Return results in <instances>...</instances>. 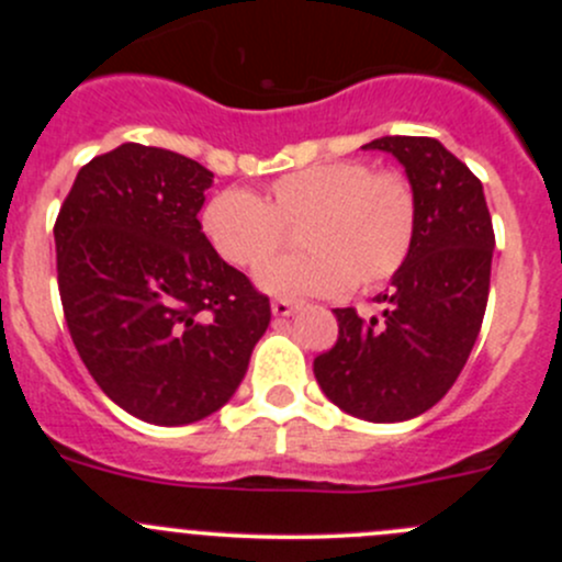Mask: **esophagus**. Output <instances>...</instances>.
Wrapping results in <instances>:
<instances>
[{
    "label": "esophagus",
    "mask_w": 562,
    "mask_h": 562,
    "mask_svg": "<svg viewBox=\"0 0 562 562\" xmlns=\"http://www.w3.org/2000/svg\"><path fill=\"white\" fill-rule=\"evenodd\" d=\"M296 310H299V302H291V299H274V302H271V313L277 317H288L296 313Z\"/></svg>",
    "instance_id": "34e87169"
}]
</instances>
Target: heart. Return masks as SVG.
Masks as SVG:
<instances>
[{"instance_id": "obj_1", "label": "heart", "mask_w": 562, "mask_h": 562, "mask_svg": "<svg viewBox=\"0 0 562 562\" xmlns=\"http://www.w3.org/2000/svg\"><path fill=\"white\" fill-rule=\"evenodd\" d=\"M201 228L231 266L252 269L296 228L304 249L269 260L258 285L274 296H337L389 282L411 258L418 234V198L394 168L331 160L277 176L260 198L223 190L203 206Z\"/></svg>"}]
</instances>
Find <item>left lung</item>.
<instances>
[{"label": "left lung", "mask_w": 562, "mask_h": 562, "mask_svg": "<svg viewBox=\"0 0 562 562\" xmlns=\"http://www.w3.org/2000/svg\"><path fill=\"white\" fill-rule=\"evenodd\" d=\"M364 149L405 168L418 198L416 245L375 299L383 317L334 310L339 337L313 370L339 411L391 424L422 416L454 386L484 321L495 231L481 181L440 140L386 135Z\"/></svg>", "instance_id": "obj_1"}]
</instances>
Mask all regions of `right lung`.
<instances>
[{
  "instance_id": "obj_1",
  "label": "right lung",
  "mask_w": 562,
  "mask_h": 562,
  "mask_svg": "<svg viewBox=\"0 0 562 562\" xmlns=\"http://www.w3.org/2000/svg\"><path fill=\"white\" fill-rule=\"evenodd\" d=\"M214 173L122 144L81 168L54 225L61 307L89 375L140 422L179 427L225 405L269 328V296L201 228Z\"/></svg>"
}]
</instances>
